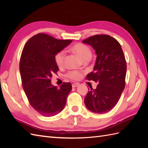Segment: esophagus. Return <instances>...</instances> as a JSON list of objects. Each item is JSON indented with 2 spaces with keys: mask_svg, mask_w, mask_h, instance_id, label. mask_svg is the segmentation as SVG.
Instances as JSON below:
<instances>
[{
  "mask_svg": "<svg viewBox=\"0 0 148 148\" xmlns=\"http://www.w3.org/2000/svg\"><path fill=\"white\" fill-rule=\"evenodd\" d=\"M79 83H72V88H76V87H77V86H79Z\"/></svg>",
  "mask_w": 148,
  "mask_h": 148,
  "instance_id": "esophagus-1",
  "label": "esophagus"
}]
</instances>
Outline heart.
<instances>
[{
  "label": "heart",
  "mask_w": 148,
  "mask_h": 148,
  "mask_svg": "<svg viewBox=\"0 0 148 148\" xmlns=\"http://www.w3.org/2000/svg\"><path fill=\"white\" fill-rule=\"evenodd\" d=\"M71 49L72 52L75 53L79 56V57L83 61L90 60L92 56V53L90 48L83 44H76L71 47ZM65 56V53L64 51H60L56 53L55 55V62L59 67H62L64 65ZM66 76L71 79L77 80L81 77V73L77 71H73L69 72Z\"/></svg>",
  "instance_id": "obj_1"
}]
</instances>
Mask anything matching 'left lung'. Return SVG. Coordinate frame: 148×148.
Listing matches in <instances>:
<instances>
[{"label":"left lung","instance_id":"obj_1","mask_svg":"<svg viewBox=\"0 0 148 148\" xmlns=\"http://www.w3.org/2000/svg\"><path fill=\"white\" fill-rule=\"evenodd\" d=\"M83 42L92 46L97 55L93 71L87 78L99 83L96 89L90 87L84 103L90 111L103 114L114 108L125 88L126 60L120 44L111 36L95 35Z\"/></svg>","mask_w":148,"mask_h":148}]
</instances>
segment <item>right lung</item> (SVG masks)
<instances>
[{
	"label": "right lung",
	"instance_id": "1",
	"mask_svg": "<svg viewBox=\"0 0 148 148\" xmlns=\"http://www.w3.org/2000/svg\"><path fill=\"white\" fill-rule=\"evenodd\" d=\"M72 41L38 34L23 48L20 62L23 88L31 106L42 116H53L61 112L72 90L70 83H64L58 88L51 82L52 75L59 69L55 55Z\"/></svg>",
	"mask_w": 148,
	"mask_h": 148
}]
</instances>
